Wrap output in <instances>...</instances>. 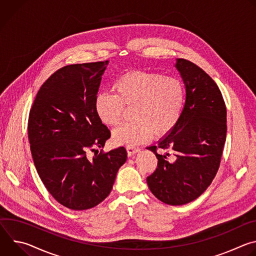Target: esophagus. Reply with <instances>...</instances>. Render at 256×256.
Returning <instances> with one entry per match:
<instances>
[{"instance_id": "esophagus-1", "label": "esophagus", "mask_w": 256, "mask_h": 256, "mask_svg": "<svg viewBox=\"0 0 256 256\" xmlns=\"http://www.w3.org/2000/svg\"><path fill=\"white\" fill-rule=\"evenodd\" d=\"M138 151H140V149H138V148L132 147V146H128V147H126V152H128V154L130 156H132V155H134V154L138 153Z\"/></svg>"}]
</instances>
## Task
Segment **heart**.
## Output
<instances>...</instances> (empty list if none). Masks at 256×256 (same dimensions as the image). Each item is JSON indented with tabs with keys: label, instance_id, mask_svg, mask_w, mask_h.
<instances>
[{
	"label": "heart",
	"instance_id": "b5f03b06",
	"mask_svg": "<svg viewBox=\"0 0 256 256\" xmlns=\"http://www.w3.org/2000/svg\"><path fill=\"white\" fill-rule=\"evenodd\" d=\"M116 93L101 92L95 99L100 120L109 126L118 124L126 106H134L132 122L116 128L112 138L118 144L136 146L153 134L163 136L178 124L186 103V88L174 77L144 70L128 72L114 85Z\"/></svg>",
	"mask_w": 256,
	"mask_h": 256
}]
</instances>
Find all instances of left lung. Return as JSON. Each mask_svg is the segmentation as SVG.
<instances>
[{"mask_svg": "<svg viewBox=\"0 0 256 256\" xmlns=\"http://www.w3.org/2000/svg\"><path fill=\"white\" fill-rule=\"evenodd\" d=\"M186 85L184 112L175 128L151 150L158 159L147 177L152 194L161 202L181 206L196 200L212 184L223 154L227 109L222 93L206 72L184 58L176 66ZM168 150L174 154H159Z\"/></svg>", "mask_w": 256, "mask_h": 256, "instance_id": "obj_1", "label": "left lung"}]
</instances>
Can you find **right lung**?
<instances>
[{
	"label": "right lung",
	"instance_id": "obj_1",
	"mask_svg": "<svg viewBox=\"0 0 256 256\" xmlns=\"http://www.w3.org/2000/svg\"><path fill=\"white\" fill-rule=\"evenodd\" d=\"M108 60L60 68L44 83L28 118L34 165L52 198L83 210L110 194L116 173L126 161L124 147L98 151L110 138L95 110V99ZM94 152L92 160L88 152Z\"/></svg>",
	"mask_w": 256,
	"mask_h": 256
}]
</instances>
